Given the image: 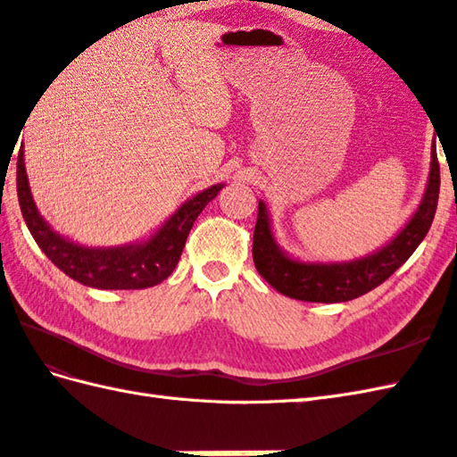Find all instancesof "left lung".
Returning <instances> with one entry per match:
<instances>
[{
    "label": "left lung",
    "instance_id": "1",
    "mask_svg": "<svg viewBox=\"0 0 457 457\" xmlns=\"http://www.w3.org/2000/svg\"><path fill=\"white\" fill-rule=\"evenodd\" d=\"M440 194V164L432 145L428 182L419 208L409 223L389 244L373 253L352 261H300L290 257L277 244L267 204L259 200V213L253 234V263L267 283L288 298L304 303H347L385 283L414 249L422 244L432 226Z\"/></svg>",
    "mask_w": 457,
    "mask_h": 457
}]
</instances>
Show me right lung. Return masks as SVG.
<instances>
[{
    "label": "right lung",
    "instance_id": "obj_1",
    "mask_svg": "<svg viewBox=\"0 0 457 457\" xmlns=\"http://www.w3.org/2000/svg\"><path fill=\"white\" fill-rule=\"evenodd\" d=\"M223 187L226 184H213L188 198L147 239L118 247H86L48 226L29 188L23 147L17 154V196L29 231L43 253L64 275L92 288L135 290L162 283L177 267L194 221Z\"/></svg>",
    "mask_w": 457,
    "mask_h": 457
}]
</instances>
